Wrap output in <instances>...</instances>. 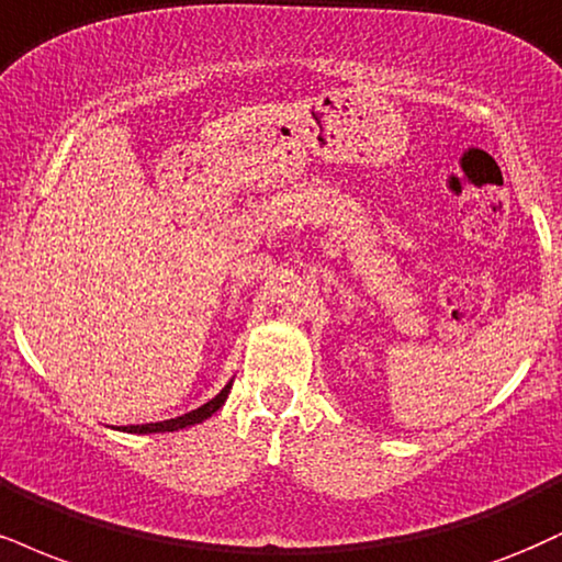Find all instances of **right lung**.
I'll list each match as a JSON object with an SVG mask.
<instances>
[{
    "mask_svg": "<svg viewBox=\"0 0 562 562\" xmlns=\"http://www.w3.org/2000/svg\"><path fill=\"white\" fill-rule=\"evenodd\" d=\"M233 384H227L225 390L220 392V395L212 397V401L201 405V408L191 411V414L186 416H178V418H170V422H157V424H140V427H125V431H135V435H151V431H175V429H182V427H191V424H201L204 418H209L216 411L222 408V403L227 401V392Z\"/></svg>",
    "mask_w": 562,
    "mask_h": 562,
    "instance_id": "obj_1",
    "label": "right lung"
}]
</instances>
